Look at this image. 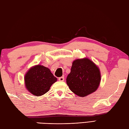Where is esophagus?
<instances>
[{
  "mask_svg": "<svg viewBox=\"0 0 129 129\" xmlns=\"http://www.w3.org/2000/svg\"><path fill=\"white\" fill-rule=\"evenodd\" d=\"M58 80H59V81H63L64 80V76H61V77H60V78H59Z\"/></svg>",
  "mask_w": 129,
  "mask_h": 129,
  "instance_id": "obj_1",
  "label": "esophagus"
}]
</instances>
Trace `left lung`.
Here are the masks:
<instances>
[{"label": "left lung", "mask_w": 129, "mask_h": 129, "mask_svg": "<svg viewBox=\"0 0 129 129\" xmlns=\"http://www.w3.org/2000/svg\"><path fill=\"white\" fill-rule=\"evenodd\" d=\"M100 79L98 67L90 60L84 58L73 61L67 83L71 91L79 96L84 97L97 90Z\"/></svg>", "instance_id": "8db88e82"}]
</instances>
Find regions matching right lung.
I'll use <instances>...</instances> for the list:
<instances>
[{"label":"right lung","mask_w":129,"mask_h":129,"mask_svg":"<svg viewBox=\"0 0 129 129\" xmlns=\"http://www.w3.org/2000/svg\"><path fill=\"white\" fill-rule=\"evenodd\" d=\"M24 80L28 91L33 95L38 96L47 92L57 79L48 68L38 65L28 71Z\"/></svg>","instance_id":"obj_1"}]
</instances>
